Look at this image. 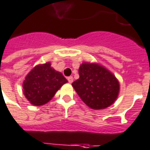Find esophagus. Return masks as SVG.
<instances>
[{
  "mask_svg": "<svg viewBox=\"0 0 150 150\" xmlns=\"http://www.w3.org/2000/svg\"><path fill=\"white\" fill-rule=\"evenodd\" d=\"M67 80H68L69 83H72V82H73V77H72V76H69V77L67 78Z\"/></svg>",
  "mask_w": 150,
  "mask_h": 150,
  "instance_id": "34e87169",
  "label": "esophagus"
}]
</instances>
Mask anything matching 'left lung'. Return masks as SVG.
Here are the masks:
<instances>
[{"label":"left lung","instance_id":"obj_1","mask_svg":"<svg viewBox=\"0 0 150 150\" xmlns=\"http://www.w3.org/2000/svg\"><path fill=\"white\" fill-rule=\"evenodd\" d=\"M79 75L72 85L89 108L103 109L111 106L117 98L119 83L107 69L97 64L83 63L79 67Z\"/></svg>","mask_w":150,"mask_h":150}]
</instances>
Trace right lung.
<instances>
[{"mask_svg": "<svg viewBox=\"0 0 150 150\" xmlns=\"http://www.w3.org/2000/svg\"><path fill=\"white\" fill-rule=\"evenodd\" d=\"M67 79L51 67L50 63L39 65L28 73L24 81L25 97L30 103L41 106L49 102Z\"/></svg>", "mask_w": 150, "mask_h": 150, "instance_id": "obj_1", "label": "right lung"}]
</instances>
